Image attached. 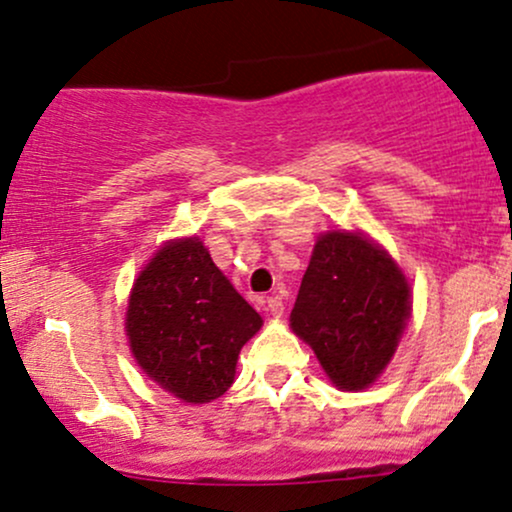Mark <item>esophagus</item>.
I'll use <instances>...</instances> for the list:
<instances>
[{"label":"esophagus","mask_w":512,"mask_h":512,"mask_svg":"<svg viewBox=\"0 0 512 512\" xmlns=\"http://www.w3.org/2000/svg\"><path fill=\"white\" fill-rule=\"evenodd\" d=\"M283 309H285L283 297H280V295L268 297V312H271L273 317H280V314H283Z\"/></svg>","instance_id":"obj_1"}]
</instances>
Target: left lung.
<instances>
[{
	"mask_svg": "<svg viewBox=\"0 0 512 512\" xmlns=\"http://www.w3.org/2000/svg\"><path fill=\"white\" fill-rule=\"evenodd\" d=\"M409 317V280L382 246L360 232L321 234L290 326L338 389L358 392L382 375Z\"/></svg>",
	"mask_w": 512,
	"mask_h": 512,
	"instance_id": "1",
	"label": "left lung"
}]
</instances>
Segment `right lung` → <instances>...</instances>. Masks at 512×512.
Returning <instances> with one entry per match:
<instances>
[{"instance_id":"right-lung-1","label":"right lung","mask_w":512,"mask_h":512,"mask_svg":"<svg viewBox=\"0 0 512 512\" xmlns=\"http://www.w3.org/2000/svg\"><path fill=\"white\" fill-rule=\"evenodd\" d=\"M261 324L198 237L166 241L137 275L125 314L137 365L186 404L232 387L239 350Z\"/></svg>"}]
</instances>
